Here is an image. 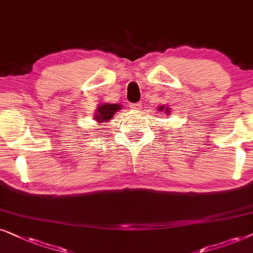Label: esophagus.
<instances>
[{"label": "esophagus", "instance_id": "esophagus-1", "mask_svg": "<svg viewBox=\"0 0 253 253\" xmlns=\"http://www.w3.org/2000/svg\"><path fill=\"white\" fill-rule=\"evenodd\" d=\"M130 110H133V111H140V110H141V103L130 104Z\"/></svg>", "mask_w": 253, "mask_h": 253}]
</instances>
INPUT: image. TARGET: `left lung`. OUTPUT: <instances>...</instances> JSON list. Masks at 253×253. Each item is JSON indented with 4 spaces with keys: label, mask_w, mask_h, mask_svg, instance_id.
<instances>
[{
    "label": "left lung",
    "mask_w": 253,
    "mask_h": 253,
    "mask_svg": "<svg viewBox=\"0 0 253 253\" xmlns=\"http://www.w3.org/2000/svg\"><path fill=\"white\" fill-rule=\"evenodd\" d=\"M157 110H158V111H161V112H164V113H166V114H168V116H169V114H170V112H171V111H170V109H169V107H168V106H166V105H162V106H158V107H157Z\"/></svg>",
    "instance_id": "1"
}]
</instances>
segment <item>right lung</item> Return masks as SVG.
<instances>
[{"instance_id": "obj_1", "label": "right lung", "mask_w": 253, "mask_h": 253, "mask_svg": "<svg viewBox=\"0 0 253 253\" xmlns=\"http://www.w3.org/2000/svg\"><path fill=\"white\" fill-rule=\"evenodd\" d=\"M121 109H123V106L119 105V104L100 103L98 107H97L93 119L97 121V124L102 126L104 123H107V121L112 119L116 112L120 111Z\"/></svg>"}]
</instances>
